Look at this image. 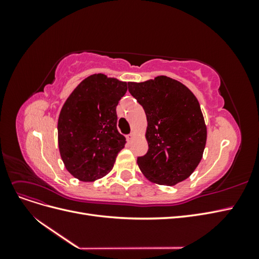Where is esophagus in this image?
<instances>
[{"label": "esophagus", "mask_w": 259, "mask_h": 259, "mask_svg": "<svg viewBox=\"0 0 259 259\" xmlns=\"http://www.w3.org/2000/svg\"><path fill=\"white\" fill-rule=\"evenodd\" d=\"M133 138H134V134H133V133H132V134H130V135H127V136H126V139H127V142H128V143H131V142H132Z\"/></svg>", "instance_id": "1"}]
</instances>
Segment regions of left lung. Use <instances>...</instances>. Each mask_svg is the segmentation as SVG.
Wrapping results in <instances>:
<instances>
[{
  "instance_id": "left-lung-1",
  "label": "left lung",
  "mask_w": 259,
  "mask_h": 259,
  "mask_svg": "<svg viewBox=\"0 0 259 259\" xmlns=\"http://www.w3.org/2000/svg\"><path fill=\"white\" fill-rule=\"evenodd\" d=\"M143 106L148 152L137 164L151 183L175 186L189 177L202 160L207 130L199 101L186 85L165 75L128 82Z\"/></svg>"
}]
</instances>
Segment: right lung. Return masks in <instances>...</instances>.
<instances>
[{
    "mask_svg": "<svg viewBox=\"0 0 259 259\" xmlns=\"http://www.w3.org/2000/svg\"><path fill=\"white\" fill-rule=\"evenodd\" d=\"M127 83L103 73L84 79L62 106L58 147L67 170L81 182L103 178L126 140L116 128V106Z\"/></svg>",
    "mask_w": 259,
    "mask_h": 259,
    "instance_id": "obj_1",
    "label": "right lung"
}]
</instances>
